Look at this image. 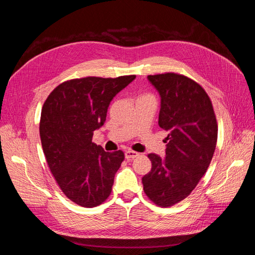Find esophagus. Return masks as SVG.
I'll use <instances>...</instances> for the list:
<instances>
[{
    "label": "esophagus",
    "mask_w": 255,
    "mask_h": 255,
    "mask_svg": "<svg viewBox=\"0 0 255 255\" xmlns=\"http://www.w3.org/2000/svg\"><path fill=\"white\" fill-rule=\"evenodd\" d=\"M138 155H139V153H137L135 151H130V150L126 151V153H125V156L127 159H133V158L137 157Z\"/></svg>",
    "instance_id": "34e87169"
}]
</instances>
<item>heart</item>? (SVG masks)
Here are the masks:
<instances>
[{"label":"heart","mask_w":255,"mask_h":255,"mask_svg":"<svg viewBox=\"0 0 255 255\" xmlns=\"http://www.w3.org/2000/svg\"><path fill=\"white\" fill-rule=\"evenodd\" d=\"M142 97H152V96H150V95H143V96H141L140 98H142Z\"/></svg>","instance_id":"obj_1"}]
</instances>
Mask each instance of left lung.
<instances>
[{
	"mask_svg": "<svg viewBox=\"0 0 255 255\" xmlns=\"http://www.w3.org/2000/svg\"><path fill=\"white\" fill-rule=\"evenodd\" d=\"M148 80L160 96L158 126L168 136L166 156L148 155L152 168L142 185L152 202L169 207L189 196L206 172L218 127L211 99L198 83L172 72Z\"/></svg>",
	"mask_w": 255,
	"mask_h": 255,
	"instance_id": "8db88e82",
	"label": "left lung"
}]
</instances>
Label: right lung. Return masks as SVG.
<instances>
[{"label": "right lung", "instance_id": "1", "mask_svg": "<svg viewBox=\"0 0 255 255\" xmlns=\"http://www.w3.org/2000/svg\"><path fill=\"white\" fill-rule=\"evenodd\" d=\"M135 78L67 81L42 106L39 132L45 159L66 197L81 206H98L111 195L125 153L105 152L92 142V136L104 125L114 97Z\"/></svg>", "mask_w": 255, "mask_h": 255}]
</instances>
